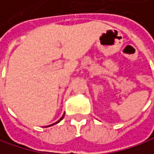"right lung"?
<instances>
[{"label": "right lung", "mask_w": 154, "mask_h": 154, "mask_svg": "<svg viewBox=\"0 0 154 154\" xmlns=\"http://www.w3.org/2000/svg\"><path fill=\"white\" fill-rule=\"evenodd\" d=\"M64 115H65V114H64ZM64 115H63V116H62V117H61V118H60V119H59V120H58L57 122H56L55 124H57V123H59V122H60V121H61V120L63 119V117H64ZM55 124H53V125H55ZM51 125H49V126H51Z\"/></svg>", "instance_id": "right-lung-1"}]
</instances>
